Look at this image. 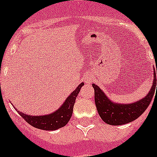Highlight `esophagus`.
<instances>
[{
	"mask_svg": "<svg viewBox=\"0 0 157 157\" xmlns=\"http://www.w3.org/2000/svg\"><path fill=\"white\" fill-rule=\"evenodd\" d=\"M85 81L87 82V83H91V82H92V79L91 78H89V77H87V78L86 79Z\"/></svg>",
	"mask_w": 157,
	"mask_h": 157,
	"instance_id": "1",
	"label": "esophagus"
}]
</instances>
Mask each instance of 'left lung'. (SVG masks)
Returning a JSON list of instances; mask_svg holds the SVG:
<instances>
[{
	"label": "left lung",
	"mask_w": 157,
	"mask_h": 157,
	"mask_svg": "<svg viewBox=\"0 0 157 157\" xmlns=\"http://www.w3.org/2000/svg\"><path fill=\"white\" fill-rule=\"evenodd\" d=\"M153 82L151 89L145 98L132 104L115 103L110 100L105 93L94 83V101L97 110L101 119L112 125H121L138 118L146 110L151 102L155 91H157L156 71L153 70ZM157 90H155V87Z\"/></svg>",
	"instance_id": "left-lung-1"
}]
</instances>
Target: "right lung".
<instances>
[{
  "label": "right lung",
  "mask_w": 157,
  "mask_h": 157,
  "mask_svg": "<svg viewBox=\"0 0 157 157\" xmlns=\"http://www.w3.org/2000/svg\"><path fill=\"white\" fill-rule=\"evenodd\" d=\"M83 84H84L83 83H80L66 99L62 106L56 112L50 113L49 115L32 116V115H25L22 112H19L17 109L16 110L19 115L32 126L39 128V129L48 130V131L56 130L65 126L70 121L72 114H73V108H74L75 100L78 95L79 91L80 90V88Z\"/></svg>",
  "instance_id": "add662e5"
}]
</instances>
